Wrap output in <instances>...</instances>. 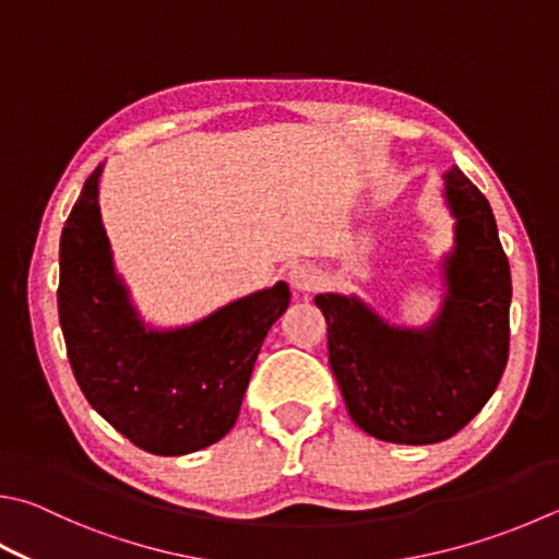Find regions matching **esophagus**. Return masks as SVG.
Returning a JSON list of instances; mask_svg holds the SVG:
<instances>
[{"instance_id": "obj_1", "label": "esophagus", "mask_w": 559, "mask_h": 559, "mask_svg": "<svg viewBox=\"0 0 559 559\" xmlns=\"http://www.w3.org/2000/svg\"><path fill=\"white\" fill-rule=\"evenodd\" d=\"M320 283V271L312 263H296L290 269V286L296 290H312Z\"/></svg>"}]
</instances>
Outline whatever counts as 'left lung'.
<instances>
[{
  "instance_id": "left-lung-1",
  "label": "left lung",
  "mask_w": 559,
  "mask_h": 559,
  "mask_svg": "<svg viewBox=\"0 0 559 559\" xmlns=\"http://www.w3.org/2000/svg\"><path fill=\"white\" fill-rule=\"evenodd\" d=\"M444 200L454 247L442 259L448 293L430 324L399 328L357 296H314L352 420L383 442L452 438L491 399L509 361L511 269L491 205L456 166L444 174Z\"/></svg>"
}]
</instances>
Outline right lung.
<instances>
[{
    "label": "right lung",
    "instance_id": "1",
    "mask_svg": "<svg viewBox=\"0 0 559 559\" xmlns=\"http://www.w3.org/2000/svg\"><path fill=\"white\" fill-rule=\"evenodd\" d=\"M97 166L60 235L58 318L80 391L136 448L190 454L235 425L263 337L290 302L278 281L186 328L139 318L99 217Z\"/></svg>",
    "mask_w": 559,
    "mask_h": 559
}]
</instances>
